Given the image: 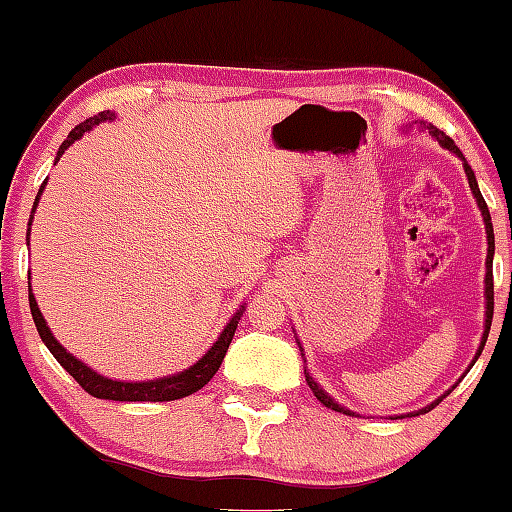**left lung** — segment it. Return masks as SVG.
<instances>
[{"label":"left lung","instance_id":"obj_1","mask_svg":"<svg viewBox=\"0 0 512 512\" xmlns=\"http://www.w3.org/2000/svg\"><path fill=\"white\" fill-rule=\"evenodd\" d=\"M428 130H430V135H433L435 140H438L442 147L450 149V152H455V154H459V157H462V152H459V147L455 145V140H452V137H447L445 132L435 128V125H428ZM462 159H464V157H462ZM464 171H467L469 188H472V193H474L476 203H479V208H481V215H484V222H486V237H488V256H486V331H484V341H481L479 353H476V358H479L481 350H484V346H486V338H488V331H491V319H493V246H496V244H493V225H491V215H488V205H486L484 195H481V191H479V186H476V176H474L472 166H469L467 162H464ZM304 377H307L309 389H312L314 396H317V399L321 401V404L326 406V409H333V411H338V413H348V416H350V411H348V409H343V406H338L336 401H333L331 396L326 394L324 389H321L319 384L312 380V377H309V372H307V370H304ZM438 401H440V399H438ZM438 401H435V404H438ZM435 404H430V406H428V411L433 409ZM418 413H421V411H418ZM423 413H426V409H423Z\"/></svg>","mask_w":512,"mask_h":512}]
</instances>
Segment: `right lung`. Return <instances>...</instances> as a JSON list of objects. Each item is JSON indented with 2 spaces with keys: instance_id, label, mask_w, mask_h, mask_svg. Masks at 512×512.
Listing matches in <instances>:
<instances>
[{
  "instance_id": "add662e5",
  "label": "right lung",
  "mask_w": 512,
  "mask_h": 512,
  "mask_svg": "<svg viewBox=\"0 0 512 512\" xmlns=\"http://www.w3.org/2000/svg\"><path fill=\"white\" fill-rule=\"evenodd\" d=\"M101 120H113V113L103 111V113H99V116L86 118L84 123H79L77 128L67 135V140L60 145L57 159L62 157V152H65V149L70 147L74 140H79L86 130H91L94 125H99ZM40 193H43V186H40L38 195ZM36 203H38V198H36ZM36 203H33V210H36ZM28 229H31V222H28ZM28 304H31V314H33V321H36V329L40 333V338H43V343L48 346L50 353L55 355L57 363L70 372L84 392L96 396V399H113V401H174V399H183V396L198 392V389H203L205 384L212 380V375L220 370L222 360H225V355H227L229 343H232L234 331H237L239 317H241V309H239V312L232 317V321L225 326V331L220 333V338L215 341V346H212L193 367L183 370L181 375H171V377H164V380H149V382H116V380H106V377L96 375L91 367H86L82 360L74 358V355L67 353V350L55 341V336L50 333L48 324H45L43 314H40L36 297L31 295V285H28Z\"/></svg>"
}]
</instances>
